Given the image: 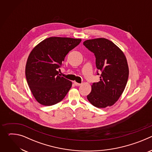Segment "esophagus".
Here are the masks:
<instances>
[{"mask_svg":"<svg viewBox=\"0 0 152 152\" xmlns=\"http://www.w3.org/2000/svg\"><path fill=\"white\" fill-rule=\"evenodd\" d=\"M74 83H75V85L76 86H80V85H81L80 83H77V82H74Z\"/></svg>","mask_w":152,"mask_h":152,"instance_id":"esophagus-1","label":"esophagus"}]
</instances>
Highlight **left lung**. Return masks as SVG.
<instances>
[{
  "label": "left lung",
  "instance_id": "8db88e82",
  "mask_svg": "<svg viewBox=\"0 0 152 152\" xmlns=\"http://www.w3.org/2000/svg\"><path fill=\"white\" fill-rule=\"evenodd\" d=\"M83 45L94 54L96 67L101 72L100 81L93 83L87 99L99 108L111 106L120 98L127 82L126 56L114 42L106 38L88 39ZM97 75H99L98 71Z\"/></svg>",
  "mask_w": 152,
  "mask_h": 152
}]
</instances>
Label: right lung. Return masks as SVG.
<instances>
[{"mask_svg":"<svg viewBox=\"0 0 152 152\" xmlns=\"http://www.w3.org/2000/svg\"><path fill=\"white\" fill-rule=\"evenodd\" d=\"M81 39L50 37L39 42L27 60L25 74L28 84L37 101L45 106L61 102L72 87V82L58 72L67 53Z\"/></svg>","mask_w":152,"mask_h":152,"instance_id":"right-lung-1","label":"right lung"}]
</instances>
